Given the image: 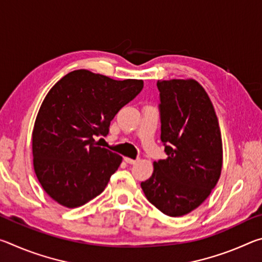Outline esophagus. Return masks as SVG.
<instances>
[{"label":"esophagus","instance_id":"1","mask_svg":"<svg viewBox=\"0 0 262 262\" xmlns=\"http://www.w3.org/2000/svg\"><path fill=\"white\" fill-rule=\"evenodd\" d=\"M139 159H132V158H128V157H125V162L128 163V164H135Z\"/></svg>","mask_w":262,"mask_h":262}]
</instances>
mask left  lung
<instances>
[{
    "label": "left lung",
    "instance_id": "1",
    "mask_svg": "<svg viewBox=\"0 0 262 262\" xmlns=\"http://www.w3.org/2000/svg\"><path fill=\"white\" fill-rule=\"evenodd\" d=\"M157 88L167 158L154 162V173L141 187L163 214L178 217L200 206L220 179L221 130L210 98L196 81H158Z\"/></svg>",
    "mask_w": 262,
    "mask_h": 262
}]
</instances>
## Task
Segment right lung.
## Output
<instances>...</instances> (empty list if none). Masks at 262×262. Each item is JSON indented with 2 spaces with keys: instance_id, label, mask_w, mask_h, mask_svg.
<instances>
[{
  "instance_id": "1",
  "label": "right lung",
  "mask_w": 262,
  "mask_h": 262,
  "mask_svg": "<svg viewBox=\"0 0 262 262\" xmlns=\"http://www.w3.org/2000/svg\"><path fill=\"white\" fill-rule=\"evenodd\" d=\"M143 89L142 79L115 81L85 69L62 77L43 99L32 133L33 166L53 200L67 208L99 195L122 157L99 147L119 111Z\"/></svg>"
}]
</instances>
